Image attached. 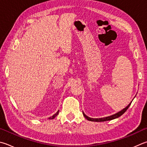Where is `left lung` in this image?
<instances>
[{
  "label": "left lung",
  "mask_w": 147,
  "mask_h": 147,
  "mask_svg": "<svg viewBox=\"0 0 147 147\" xmlns=\"http://www.w3.org/2000/svg\"><path fill=\"white\" fill-rule=\"evenodd\" d=\"M132 101L130 102L129 105H128L126 107L124 108L123 109H122L121 111H120L118 113H117L116 114H113V115H111V116H109L107 117H105V118H90V117L86 116L85 114V113L83 112V114H84V116L85 118H86L87 120H89V121H96V122H101V121H109V120H112V119H116V118H119V116H121L122 114H123L125 111H126L128 108L129 107L130 104H131Z\"/></svg>",
  "instance_id": "1"
}]
</instances>
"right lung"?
I'll return each mask as SVG.
<instances>
[{"label": "right lung", "instance_id": "right-lung-1", "mask_svg": "<svg viewBox=\"0 0 147 147\" xmlns=\"http://www.w3.org/2000/svg\"><path fill=\"white\" fill-rule=\"evenodd\" d=\"M58 113H59V111H58L57 112V113H55V114H53V115L52 116H51V117H49V119H54L56 116H57L58 114Z\"/></svg>", "mask_w": 147, "mask_h": 147}]
</instances>
